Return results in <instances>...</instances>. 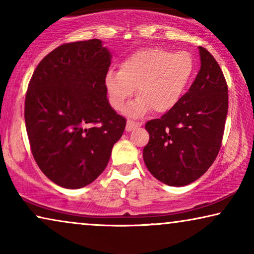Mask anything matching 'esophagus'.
<instances>
[{"label": "esophagus", "instance_id": "34e87169", "mask_svg": "<svg viewBox=\"0 0 254 254\" xmlns=\"http://www.w3.org/2000/svg\"><path fill=\"white\" fill-rule=\"evenodd\" d=\"M141 125H142V124H140V123H134V121L128 120V121H127V125H126V130H127V131H131V130H134L135 128L140 127Z\"/></svg>", "mask_w": 254, "mask_h": 254}]
</instances>
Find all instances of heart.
Segmentation results:
<instances>
[{"label":"heart","instance_id":"heart-1","mask_svg":"<svg viewBox=\"0 0 254 254\" xmlns=\"http://www.w3.org/2000/svg\"><path fill=\"white\" fill-rule=\"evenodd\" d=\"M193 70V58L187 52L142 48L121 62L120 71L107 72L111 105L123 111L137 88L140 97L128 109L130 116L141 117L151 109L156 113L169 112L182 98Z\"/></svg>","mask_w":254,"mask_h":254}]
</instances>
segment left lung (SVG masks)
I'll list each match as a JSON object with an SVG mask.
<instances>
[{
	"label": "left lung",
	"mask_w": 254,
	"mask_h": 254,
	"mask_svg": "<svg viewBox=\"0 0 254 254\" xmlns=\"http://www.w3.org/2000/svg\"><path fill=\"white\" fill-rule=\"evenodd\" d=\"M201 67L178 104L145 124L149 142L143 149L152 176L169 186L195 182L220 151L228 114V85L217 61L199 47Z\"/></svg>",
	"instance_id": "8db88e82"
}]
</instances>
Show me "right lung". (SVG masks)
I'll use <instances>...</instances> for the list:
<instances>
[{
  "label": "right lung",
  "mask_w": 254,
  "mask_h": 254,
  "mask_svg": "<svg viewBox=\"0 0 254 254\" xmlns=\"http://www.w3.org/2000/svg\"><path fill=\"white\" fill-rule=\"evenodd\" d=\"M111 52L102 40L64 44L37 65L25 97V126L34 161L64 189L91 184L110 161L126 119L107 100Z\"/></svg>",
  "instance_id": "right-lung-1"
}]
</instances>
